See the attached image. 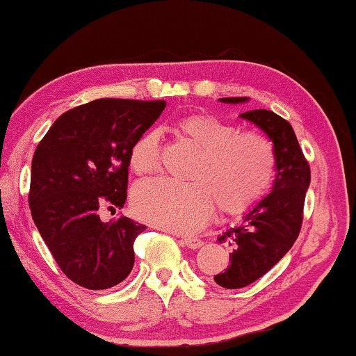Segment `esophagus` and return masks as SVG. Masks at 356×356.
Returning a JSON list of instances; mask_svg holds the SVG:
<instances>
[{
	"mask_svg": "<svg viewBox=\"0 0 356 356\" xmlns=\"http://www.w3.org/2000/svg\"><path fill=\"white\" fill-rule=\"evenodd\" d=\"M184 243H185L186 248H190V250H197L204 245L202 240L197 238V237H184Z\"/></svg>",
	"mask_w": 356,
	"mask_h": 356,
	"instance_id": "1",
	"label": "esophagus"
}]
</instances>
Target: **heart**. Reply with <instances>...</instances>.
I'll use <instances>...</instances> for the list:
<instances>
[{
  "label": "heart",
  "mask_w": 356,
  "mask_h": 356,
  "mask_svg": "<svg viewBox=\"0 0 356 356\" xmlns=\"http://www.w3.org/2000/svg\"><path fill=\"white\" fill-rule=\"evenodd\" d=\"M177 134L197 152L191 172L195 184L168 179L138 184L131 206L143 220L168 231L195 232L206 225L215 202L222 213H243L262 200L275 176L273 146L257 131H237L206 113H193L174 124ZM136 174H152L160 166V136L149 130L130 150Z\"/></svg>",
  "instance_id": "1"
}]
</instances>
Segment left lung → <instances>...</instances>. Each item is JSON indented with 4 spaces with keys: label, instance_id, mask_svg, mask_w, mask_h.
Wrapping results in <instances>:
<instances>
[{
    "label": "left lung",
    "instance_id": "obj_1",
    "mask_svg": "<svg viewBox=\"0 0 356 356\" xmlns=\"http://www.w3.org/2000/svg\"><path fill=\"white\" fill-rule=\"evenodd\" d=\"M222 104H245L248 97L220 99ZM240 118L257 125L273 143L276 176L273 188L243 215L242 225L229 227L218 238L232 246L231 265L213 280L225 289H240L273 268L297 240L303 221L305 196L311 182L306 161L292 125L267 110H251Z\"/></svg>",
    "mask_w": 356,
    "mask_h": 356
}]
</instances>
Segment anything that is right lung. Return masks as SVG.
I'll use <instances>...</instances> for the list:
<instances>
[{
    "mask_svg": "<svg viewBox=\"0 0 356 356\" xmlns=\"http://www.w3.org/2000/svg\"><path fill=\"white\" fill-rule=\"evenodd\" d=\"M165 106V100H92L61 114L35 147L28 196L34 225L78 286L110 289L134 268V242L146 226L127 216L104 222L100 210L124 207L130 150Z\"/></svg>",
    "mask_w": 356,
    "mask_h": 356,
    "instance_id": "add662e5",
    "label": "right lung"
}]
</instances>
